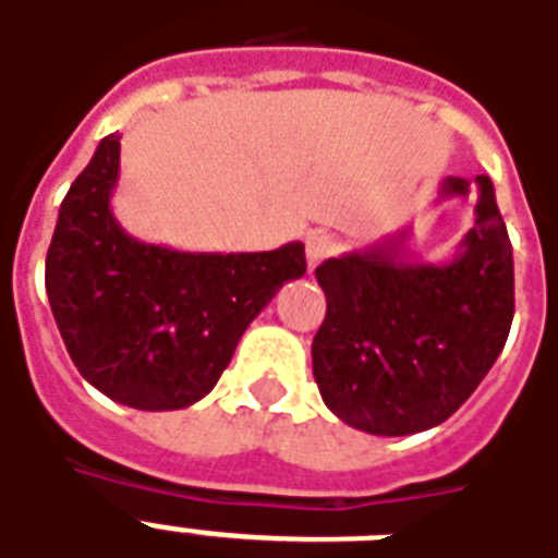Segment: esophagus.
<instances>
[{"label":"esophagus","mask_w":558,"mask_h":558,"mask_svg":"<svg viewBox=\"0 0 558 558\" xmlns=\"http://www.w3.org/2000/svg\"><path fill=\"white\" fill-rule=\"evenodd\" d=\"M332 236L324 234V231H315V234L306 236V269L315 271V266H322L327 257L332 254Z\"/></svg>","instance_id":"esophagus-1"}]
</instances>
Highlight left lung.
I'll use <instances>...</instances> for the list:
<instances>
[{"label":"left lung","instance_id":"obj_1","mask_svg":"<svg viewBox=\"0 0 558 558\" xmlns=\"http://www.w3.org/2000/svg\"><path fill=\"white\" fill-rule=\"evenodd\" d=\"M469 185L449 177L440 199H463ZM475 187V226L449 260H416L405 228L315 269L327 295L315 381L359 432L405 437L446 423L501 356L515 313L512 245L493 179Z\"/></svg>","mask_w":558,"mask_h":558}]
</instances>
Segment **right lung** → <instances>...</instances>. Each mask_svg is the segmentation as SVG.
Wrapping results in <instances>:
<instances>
[{"label":"right lung","mask_w":558,"mask_h":558,"mask_svg":"<svg viewBox=\"0 0 558 558\" xmlns=\"http://www.w3.org/2000/svg\"><path fill=\"white\" fill-rule=\"evenodd\" d=\"M118 170L116 133L60 205L46 257L48 304L89 385L138 411H177L210 393L245 327L304 275V243L240 254L142 243L109 205Z\"/></svg>","instance_id":"add662e5"}]
</instances>
